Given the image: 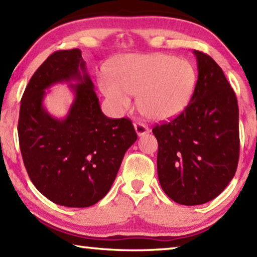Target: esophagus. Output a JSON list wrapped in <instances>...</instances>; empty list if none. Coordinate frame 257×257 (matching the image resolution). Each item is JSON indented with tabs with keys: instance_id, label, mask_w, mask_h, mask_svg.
<instances>
[{
	"instance_id": "34e87169",
	"label": "esophagus",
	"mask_w": 257,
	"mask_h": 257,
	"mask_svg": "<svg viewBox=\"0 0 257 257\" xmlns=\"http://www.w3.org/2000/svg\"><path fill=\"white\" fill-rule=\"evenodd\" d=\"M134 127H135V132H136V134L140 137L141 136H144V135H146V134L150 133V128L146 127L145 124L141 123V122H137V123H135V125H134Z\"/></svg>"
}]
</instances>
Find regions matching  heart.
Instances as JSON below:
<instances>
[{
	"label": "heart",
	"mask_w": 257,
	"mask_h": 257,
	"mask_svg": "<svg viewBox=\"0 0 257 257\" xmlns=\"http://www.w3.org/2000/svg\"><path fill=\"white\" fill-rule=\"evenodd\" d=\"M112 76L98 75L100 91L114 112L130 105L129 95H137V106L153 121L177 117L192 99L197 72L189 60L172 55H127L113 64Z\"/></svg>",
	"instance_id": "1"
}]
</instances>
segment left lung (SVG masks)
I'll return each instance as SVG.
<instances>
[{
    "instance_id": "1",
    "label": "left lung",
    "mask_w": 257,
    "mask_h": 257,
    "mask_svg": "<svg viewBox=\"0 0 257 257\" xmlns=\"http://www.w3.org/2000/svg\"><path fill=\"white\" fill-rule=\"evenodd\" d=\"M198 81L190 104L176 119L156 125L157 168L162 190L175 202L202 205L222 193L239 160L237 97L222 68L194 50Z\"/></svg>"
}]
</instances>
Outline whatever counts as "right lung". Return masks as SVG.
Returning a JSON list of instances; mask_svg holds the SVG:
<instances>
[{"instance_id":"add662e5","label":"right lung","mask_w":257,"mask_h":257,"mask_svg":"<svg viewBox=\"0 0 257 257\" xmlns=\"http://www.w3.org/2000/svg\"><path fill=\"white\" fill-rule=\"evenodd\" d=\"M58 83H70L75 95L60 119L44 106L45 90ZM93 89L81 50L72 49L49 56L23 95L18 136L24 165L36 189L57 205L83 208L98 202L137 140L129 119L101 112Z\"/></svg>"}]
</instances>
